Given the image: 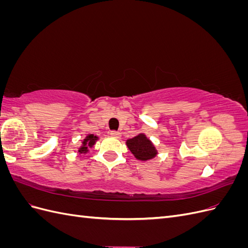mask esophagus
Here are the masks:
<instances>
[{"instance_id":"1","label":"esophagus","mask_w":248,"mask_h":248,"mask_svg":"<svg viewBox=\"0 0 248 248\" xmlns=\"http://www.w3.org/2000/svg\"><path fill=\"white\" fill-rule=\"evenodd\" d=\"M110 137L115 138V139H120V138H121V133H120L119 131H116V130H111L110 131Z\"/></svg>"}]
</instances>
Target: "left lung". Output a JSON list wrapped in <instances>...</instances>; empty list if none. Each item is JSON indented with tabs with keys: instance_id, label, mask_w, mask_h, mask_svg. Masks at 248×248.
<instances>
[{
	"instance_id": "left-lung-1",
	"label": "left lung",
	"mask_w": 248,
	"mask_h": 248,
	"mask_svg": "<svg viewBox=\"0 0 248 248\" xmlns=\"http://www.w3.org/2000/svg\"><path fill=\"white\" fill-rule=\"evenodd\" d=\"M127 147L129 148L131 153L137 157L139 160H149L152 159L153 157L156 156L157 152L155 147L152 145L145 134H139V136L134 137L126 141Z\"/></svg>"
}]
</instances>
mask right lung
Listing matches in <instances>:
<instances>
[{
    "label": "right lung",
    "mask_w": 248,
    "mask_h": 248,
    "mask_svg": "<svg viewBox=\"0 0 248 248\" xmlns=\"http://www.w3.org/2000/svg\"><path fill=\"white\" fill-rule=\"evenodd\" d=\"M96 140H97V137H95L94 134H89V136L84 140V141H82V146L79 148L78 152L86 153L88 151V148L92 147L95 144Z\"/></svg>",
    "instance_id": "right-lung-1"
}]
</instances>
